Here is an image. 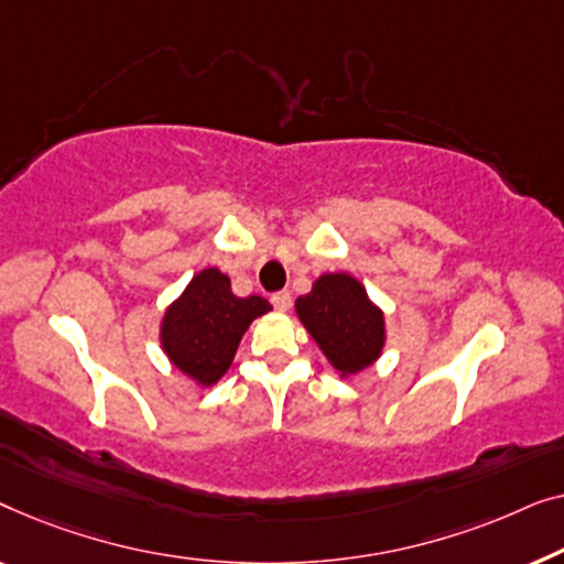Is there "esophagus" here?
<instances>
[{"label": "esophagus", "instance_id": "1", "mask_svg": "<svg viewBox=\"0 0 564 564\" xmlns=\"http://www.w3.org/2000/svg\"><path fill=\"white\" fill-rule=\"evenodd\" d=\"M271 304L279 308V312H285L291 306V293L289 291H275L271 296Z\"/></svg>", "mask_w": 564, "mask_h": 564}]
</instances>
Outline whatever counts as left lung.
Here are the masks:
<instances>
[{
  "label": "left lung",
  "mask_w": 564,
  "mask_h": 564,
  "mask_svg": "<svg viewBox=\"0 0 564 564\" xmlns=\"http://www.w3.org/2000/svg\"><path fill=\"white\" fill-rule=\"evenodd\" d=\"M296 314L339 372L368 368L383 350V314L352 275H322L296 299Z\"/></svg>",
  "instance_id": "8db88e82"
}]
</instances>
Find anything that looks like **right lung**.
<instances>
[{"mask_svg": "<svg viewBox=\"0 0 564 564\" xmlns=\"http://www.w3.org/2000/svg\"><path fill=\"white\" fill-rule=\"evenodd\" d=\"M271 312L263 296L240 299L217 268H206L163 316V350L181 372L204 386L217 383L256 316Z\"/></svg>", "mask_w": 564, "mask_h": 564, "instance_id": "obj_1", "label": "right lung"}]
</instances>
